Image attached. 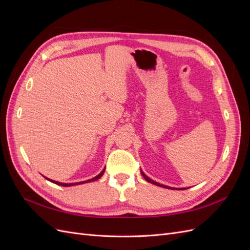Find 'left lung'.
Wrapping results in <instances>:
<instances>
[{"label": "left lung", "mask_w": 250, "mask_h": 250, "mask_svg": "<svg viewBox=\"0 0 250 250\" xmlns=\"http://www.w3.org/2000/svg\"><path fill=\"white\" fill-rule=\"evenodd\" d=\"M141 173H142V175L144 176V178H145L147 181H149L150 184H153V185H155V186H158V187H163V188H170V187H167V186H164V185H160L158 183H155V181H153L152 179H150L148 176H146L145 174H144L142 171H141ZM174 190H175V188H174ZM180 190H186V188H180Z\"/></svg>", "instance_id": "1"}]
</instances>
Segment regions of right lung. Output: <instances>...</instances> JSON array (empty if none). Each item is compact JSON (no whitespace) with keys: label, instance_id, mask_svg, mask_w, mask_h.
<instances>
[{"label":"right lung","instance_id":"obj_1","mask_svg":"<svg viewBox=\"0 0 250 250\" xmlns=\"http://www.w3.org/2000/svg\"><path fill=\"white\" fill-rule=\"evenodd\" d=\"M104 171H105V169L102 170V172L99 174V175H97L96 177H94V178H92V179H88V180H85V181H81V183H75V184H62V183H58V181H55V180H51V179H49V178H47V179L50 180V181H52L53 184L58 185V186L71 187V186H76V185H81V184H85V183H90V181H95V180H97V179H99V178L103 175V174H104Z\"/></svg>","mask_w":250,"mask_h":250}]
</instances>
